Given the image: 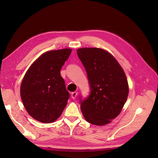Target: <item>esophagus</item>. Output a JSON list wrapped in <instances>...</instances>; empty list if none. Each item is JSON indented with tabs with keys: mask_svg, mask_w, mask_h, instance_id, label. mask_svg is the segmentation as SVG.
I'll list each match as a JSON object with an SVG mask.
<instances>
[{
	"mask_svg": "<svg viewBox=\"0 0 158 158\" xmlns=\"http://www.w3.org/2000/svg\"><path fill=\"white\" fill-rule=\"evenodd\" d=\"M77 91H74V92L72 93L71 97H72V98H73V99H75L76 97H77Z\"/></svg>",
	"mask_w": 158,
	"mask_h": 158,
	"instance_id": "esophagus-1",
	"label": "esophagus"
}]
</instances>
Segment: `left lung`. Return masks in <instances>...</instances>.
Listing matches in <instances>:
<instances>
[{
	"label": "left lung",
	"mask_w": 158,
	"mask_h": 158,
	"mask_svg": "<svg viewBox=\"0 0 158 158\" xmlns=\"http://www.w3.org/2000/svg\"><path fill=\"white\" fill-rule=\"evenodd\" d=\"M77 55L90 89L86 98H79L84 118L93 125L108 124L121 113L128 96L123 69L111 53L100 48H81Z\"/></svg>",
	"instance_id": "1"
}]
</instances>
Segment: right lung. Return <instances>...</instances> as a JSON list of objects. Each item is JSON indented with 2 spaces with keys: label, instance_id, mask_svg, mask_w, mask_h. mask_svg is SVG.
Returning <instances> with one entry per match:
<instances>
[{
  "label": "right lung",
  "instance_id": "add662e5",
  "mask_svg": "<svg viewBox=\"0 0 158 158\" xmlns=\"http://www.w3.org/2000/svg\"><path fill=\"white\" fill-rule=\"evenodd\" d=\"M71 52L70 49H63L44 53L23 77L20 89L21 100L26 110L37 121H55L68 103L69 93L60 69Z\"/></svg>",
  "mask_w": 158,
  "mask_h": 158
}]
</instances>
